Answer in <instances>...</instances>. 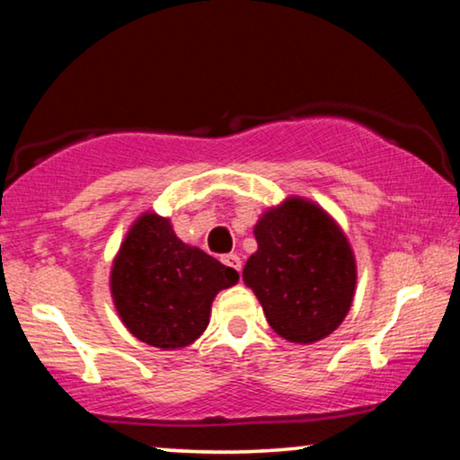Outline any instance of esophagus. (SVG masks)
Wrapping results in <instances>:
<instances>
[{"label": "esophagus", "mask_w": 460, "mask_h": 460, "mask_svg": "<svg viewBox=\"0 0 460 460\" xmlns=\"http://www.w3.org/2000/svg\"><path fill=\"white\" fill-rule=\"evenodd\" d=\"M223 262L226 267H231V269H235L237 273L242 271V259L237 254H225L223 256Z\"/></svg>", "instance_id": "1"}]
</instances>
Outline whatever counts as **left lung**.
<instances>
[{"mask_svg":"<svg viewBox=\"0 0 460 460\" xmlns=\"http://www.w3.org/2000/svg\"><path fill=\"white\" fill-rule=\"evenodd\" d=\"M259 248L243 267L281 339L311 345L326 339L353 305L358 265L341 225L320 204L290 195L267 208L254 225Z\"/></svg>","mask_w":460,"mask_h":460,"instance_id":"8db88e82","label":"left lung"}]
</instances>
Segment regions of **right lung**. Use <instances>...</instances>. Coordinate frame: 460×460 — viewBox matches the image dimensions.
I'll list each match as a JSON object with an SVG mask.
<instances>
[{
  "instance_id": "obj_1",
  "label": "right lung",
  "mask_w": 460,
  "mask_h": 460,
  "mask_svg": "<svg viewBox=\"0 0 460 460\" xmlns=\"http://www.w3.org/2000/svg\"><path fill=\"white\" fill-rule=\"evenodd\" d=\"M240 275L179 240L166 217L146 210L115 254L109 288L128 332L157 349L189 347L204 334L212 301Z\"/></svg>"
}]
</instances>
